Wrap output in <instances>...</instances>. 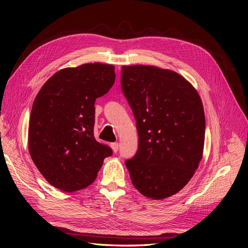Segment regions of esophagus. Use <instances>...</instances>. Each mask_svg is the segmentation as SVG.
<instances>
[{
    "mask_svg": "<svg viewBox=\"0 0 248 248\" xmlns=\"http://www.w3.org/2000/svg\"><path fill=\"white\" fill-rule=\"evenodd\" d=\"M110 147L112 149V151H114L115 153L118 152V150H119V144H118V142H111Z\"/></svg>",
    "mask_w": 248,
    "mask_h": 248,
    "instance_id": "esophagus-1",
    "label": "esophagus"
}]
</instances>
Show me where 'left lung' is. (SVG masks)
<instances>
[{"label":"left lung","instance_id":"1","mask_svg":"<svg viewBox=\"0 0 248 248\" xmlns=\"http://www.w3.org/2000/svg\"><path fill=\"white\" fill-rule=\"evenodd\" d=\"M121 89L139 133L138 151L125 161L131 182L145 197L169 198L188 183L202 159V100L183 77L154 66H123Z\"/></svg>","mask_w":248,"mask_h":248}]
</instances>
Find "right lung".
Wrapping results in <instances>:
<instances>
[{"mask_svg": "<svg viewBox=\"0 0 248 248\" xmlns=\"http://www.w3.org/2000/svg\"><path fill=\"white\" fill-rule=\"evenodd\" d=\"M115 67L90 63L55 73L37 94L29 126V151L56 188L73 192L92 184L112 150L94 138L95 100L115 82Z\"/></svg>", "mask_w": 248, "mask_h": 248, "instance_id": "right-lung-1", "label": "right lung"}]
</instances>
